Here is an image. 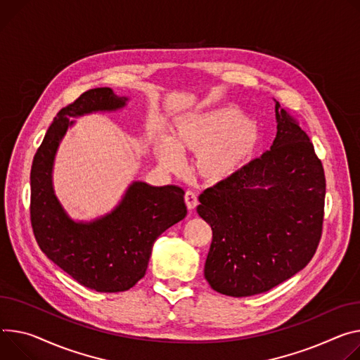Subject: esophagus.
Wrapping results in <instances>:
<instances>
[{"label":"esophagus","mask_w":360,"mask_h":360,"mask_svg":"<svg viewBox=\"0 0 360 360\" xmlns=\"http://www.w3.org/2000/svg\"><path fill=\"white\" fill-rule=\"evenodd\" d=\"M185 204L189 211L195 210V207L198 205V198H197V195H195V192H192V191L185 192Z\"/></svg>","instance_id":"1"}]
</instances>
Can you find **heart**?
I'll use <instances>...</instances> for the list:
<instances>
[{
    "label": "heart",
    "mask_w": 360,
    "mask_h": 360,
    "mask_svg": "<svg viewBox=\"0 0 360 360\" xmlns=\"http://www.w3.org/2000/svg\"><path fill=\"white\" fill-rule=\"evenodd\" d=\"M261 145L258 126L233 108H217L181 117L171 136L158 135L153 149L162 167L175 171L181 155L197 153L195 171L211 185L240 175Z\"/></svg>",
    "instance_id": "1"
}]
</instances>
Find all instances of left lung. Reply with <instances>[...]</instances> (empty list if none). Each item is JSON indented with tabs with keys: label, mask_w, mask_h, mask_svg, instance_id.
I'll return each instance as SVG.
<instances>
[{
	"label": "left lung",
	"mask_w": 360,
	"mask_h": 360,
	"mask_svg": "<svg viewBox=\"0 0 360 360\" xmlns=\"http://www.w3.org/2000/svg\"><path fill=\"white\" fill-rule=\"evenodd\" d=\"M276 120L270 150L200 195L197 212L212 230L204 276L225 296L247 297L278 285L307 266L320 241L323 165L278 102Z\"/></svg>",
	"instance_id": "1"
}]
</instances>
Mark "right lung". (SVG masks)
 <instances>
[{"instance_id":"obj_1","label":"right lung","mask_w":360,"mask_h":360,"mask_svg":"<svg viewBox=\"0 0 360 360\" xmlns=\"http://www.w3.org/2000/svg\"><path fill=\"white\" fill-rule=\"evenodd\" d=\"M129 102L110 87L84 91L63 108L50 124L32 160L31 225L41 251L82 285L99 292L134 287L146 273L153 243L186 217L184 189L134 181L119 204L91 221H76L54 192L53 168L64 135L76 120L91 113L116 112Z\"/></svg>"}]
</instances>
